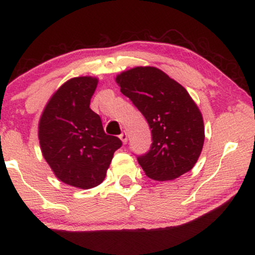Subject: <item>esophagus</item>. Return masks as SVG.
Returning <instances> with one entry per match:
<instances>
[{"label": "esophagus", "instance_id": "1", "mask_svg": "<svg viewBox=\"0 0 255 255\" xmlns=\"http://www.w3.org/2000/svg\"><path fill=\"white\" fill-rule=\"evenodd\" d=\"M120 139H121V141L124 142V144H126V142H127V140H128L127 133H126V131H122V133L120 134Z\"/></svg>", "mask_w": 255, "mask_h": 255}]
</instances>
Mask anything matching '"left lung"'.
Returning <instances> with one entry per match:
<instances>
[{
  "mask_svg": "<svg viewBox=\"0 0 255 255\" xmlns=\"http://www.w3.org/2000/svg\"><path fill=\"white\" fill-rule=\"evenodd\" d=\"M115 81L152 129L151 150L137 158L145 174L152 180L170 181L192 170L203 150L205 127L187 90L151 66L121 72Z\"/></svg>",
  "mask_w": 255,
  "mask_h": 255,
  "instance_id": "left-lung-1",
  "label": "left lung"
}]
</instances>
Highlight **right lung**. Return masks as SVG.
Here are the masks:
<instances>
[{"label":"right lung","mask_w":255,"mask_h":255,"mask_svg":"<svg viewBox=\"0 0 255 255\" xmlns=\"http://www.w3.org/2000/svg\"><path fill=\"white\" fill-rule=\"evenodd\" d=\"M98 85L96 77H77L55 91L40 115V151L61 182L90 189L104 181L119 137L107 135L101 118L91 110V97Z\"/></svg>","instance_id":"obj_1"}]
</instances>
